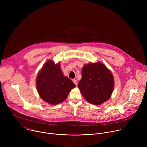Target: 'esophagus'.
<instances>
[{
    "instance_id": "34e87169",
    "label": "esophagus",
    "mask_w": 147,
    "mask_h": 147,
    "mask_svg": "<svg viewBox=\"0 0 147 147\" xmlns=\"http://www.w3.org/2000/svg\"><path fill=\"white\" fill-rule=\"evenodd\" d=\"M73 82L74 83V84L76 85V86H77V84H78V82H77V81L76 80H73Z\"/></svg>"
}]
</instances>
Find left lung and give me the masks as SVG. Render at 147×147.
<instances>
[{"label":"left lung","mask_w":147,"mask_h":147,"mask_svg":"<svg viewBox=\"0 0 147 147\" xmlns=\"http://www.w3.org/2000/svg\"><path fill=\"white\" fill-rule=\"evenodd\" d=\"M78 88L90 103L100 105L111 97L114 88L112 73L100 62L84 66Z\"/></svg>","instance_id":"8db88e82"}]
</instances>
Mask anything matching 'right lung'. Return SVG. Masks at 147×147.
I'll list each match as a JSON object with an SVG mask.
<instances>
[{"label": "right lung", "instance_id": "1", "mask_svg": "<svg viewBox=\"0 0 147 147\" xmlns=\"http://www.w3.org/2000/svg\"><path fill=\"white\" fill-rule=\"evenodd\" d=\"M36 86L40 98L47 103L56 105L65 100L76 86L63 74L60 65L48 61L37 76Z\"/></svg>", "mask_w": 147, "mask_h": 147}]
</instances>
